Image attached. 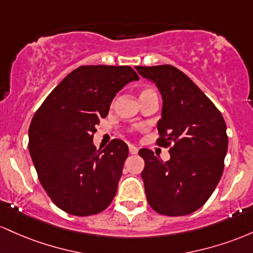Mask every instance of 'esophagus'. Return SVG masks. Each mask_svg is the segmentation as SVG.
Masks as SVG:
<instances>
[{
	"label": "esophagus",
	"mask_w": 253,
	"mask_h": 253,
	"mask_svg": "<svg viewBox=\"0 0 253 253\" xmlns=\"http://www.w3.org/2000/svg\"><path fill=\"white\" fill-rule=\"evenodd\" d=\"M129 152H130V154H137L138 153L137 147L132 146V144H129Z\"/></svg>",
	"instance_id": "esophagus-1"
}]
</instances>
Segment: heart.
I'll return each mask as SVG.
<instances>
[{
  "mask_svg": "<svg viewBox=\"0 0 253 253\" xmlns=\"http://www.w3.org/2000/svg\"><path fill=\"white\" fill-rule=\"evenodd\" d=\"M149 93H155L154 90H153L152 88H144L143 90L141 92L140 95H143V94H149Z\"/></svg>",
  "mask_w": 253,
  "mask_h": 253,
  "instance_id": "heart-1",
  "label": "heart"
}]
</instances>
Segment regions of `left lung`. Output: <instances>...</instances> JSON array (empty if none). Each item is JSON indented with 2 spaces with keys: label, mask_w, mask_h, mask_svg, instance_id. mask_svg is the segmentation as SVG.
Masks as SVG:
<instances>
[{
  "label": "left lung",
  "mask_w": 253,
  "mask_h": 253,
  "mask_svg": "<svg viewBox=\"0 0 253 253\" xmlns=\"http://www.w3.org/2000/svg\"><path fill=\"white\" fill-rule=\"evenodd\" d=\"M157 84L163 96L158 146L169 147V161L142 148L141 173L149 206L159 214L181 216L211 197L223 172L228 137L226 123L212 101L191 79L169 64L135 67Z\"/></svg>",
  "instance_id": "8db88e82"
}]
</instances>
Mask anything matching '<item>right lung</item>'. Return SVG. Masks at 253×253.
Here are the masks:
<instances>
[{
  "label": "right lung",
  "instance_id": "1",
  "mask_svg": "<svg viewBox=\"0 0 253 253\" xmlns=\"http://www.w3.org/2000/svg\"><path fill=\"white\" fill-rule=\"evenodd\" d=\"M138 79L127 65H82L59 82L33 116L31 158L51 201L68 214H99L116 196L129 148L115 138L96 149L93 135L116 94Z\"/></svg>",
  "mask_w": 253,
  "mask_h": 253
}]
</instances>
